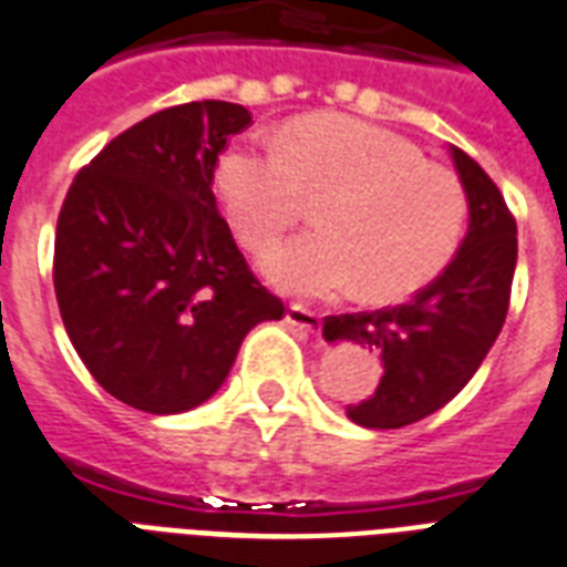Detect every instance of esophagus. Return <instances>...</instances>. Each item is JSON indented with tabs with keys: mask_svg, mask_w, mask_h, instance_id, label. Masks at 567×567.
Segmentation results:
<instances>
[{
	"mask_svg": "<svg viewBox=\"0 0 567 567\" xmlns=\"http://www.w3.org/2000/svg\"><path fill=\"white\" fill-rule=\"evenodd\" d=\"M287 324H292L296 331L319 333V328H322V316L310 313V310H305V307H289V310H287Z\"/></svg>",
	"mask_w": 567,
	"mask_h": 567,
	"instance_id": "obj_1",
	"label": "esophagus"
}]
</instances>
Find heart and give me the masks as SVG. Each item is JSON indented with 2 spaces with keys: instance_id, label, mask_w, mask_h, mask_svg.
I'll use <instances>...</instances> for the list:
<instances>
[{
  "instance_id": "1",
  "label": "heart",
  "mask_w": 567,
  "mask_h": 567,
  "mask_svg": "<svg viewBox=\"0 0 567 567\" xmlns=\"http://www.w3.org/2000/svg\"><path fill=\"white\" fill-rule=\"evenodd\" d=\"M215 188L248 248H262L328 197L313 234L262 254L287 296L331 298L361 284L370 301H399L432 284L458 251L464 192L416 144L346 115L301 117L284 142L230 147Z\"/></svg>"
}]
</instances>
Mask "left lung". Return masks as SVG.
I'll list each match as a JSON object with an SVG mask.
<instances>
[{"label":"left lung","instance_id":"obj_1","mask_svg":"<svg viewBox=\"0 0 567 567\" xmlns=\"http://www.w3.org/2000/svg\"><path fill=\"white\" fill-rule=\"evenodd\" d=\"M471 224L462 248L437 278L399 307L328 316V343L381 354L384 375L370 399L346 408L363 429H402L434 414L480 370L506 322L517 262V224L497 183L458 147H450Z\"/></svg>","mask_w":567,"mask_h":567}]
</instances>
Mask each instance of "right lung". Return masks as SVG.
Instances as JSON below:
<instances>
[{"mask_svg": "<svg viewBox=\"0 0 567 567\" xmlns=\"http://www.w3.org/2000/svg\"><path fill=\"white\" fill-rule=\"evenodd\" d=\"M245 105L162 109L79 171L59 213L52 284L96 384L147 414L213 396L245 333L284 316L248 269L213 195L218 153Z\"/></svg>", "mask_w": 567, "mask_h": 567, "instance_id": "add662e5", "label": "right lung"}]
</instances>
